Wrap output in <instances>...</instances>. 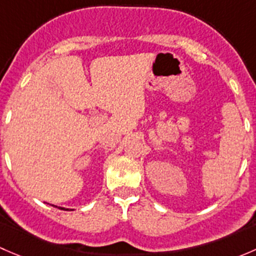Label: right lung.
<instances>
[{"mask_svg":"<svg viewBox=\"0 0 256 256\" xmlns=\"http://www.w3.org/2000/svg\"><path fill=\"white\" fill-rule=\"evenodd\" d=\"M62 209H64V208H62Z\"/></svg>","mask_w":256,"mask_h":256,"instance_id":"1","label":"right lung"}]
</instances>
